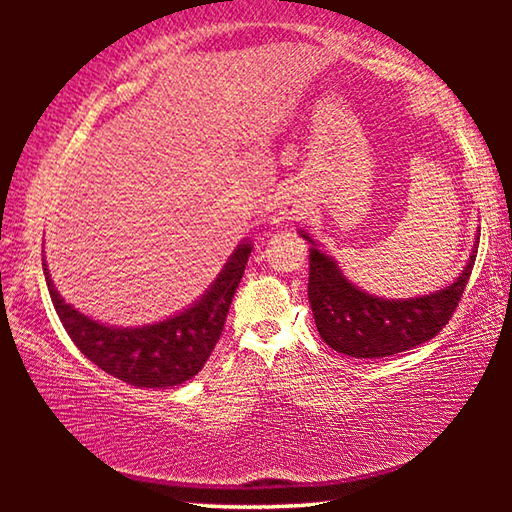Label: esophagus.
Returning <instances> with one entry per match:
<instances>
[{"label": "esophagus", "instance_id": "1", "mask_svg": "<svg viewBox=\"0 0 512 512\" xmlns=\"http://www.w3.org/2000/svg\"><path fill=\"white\" fill-rule=\"evenodd\" d=\"M305 210L307 203L302 201V198H287V201L280 205V219H293V216L305 214Z\"/></svg>", "mask_w": 512, "mask_h": 512}]
</instances>
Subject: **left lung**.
Masks as SVG:
<instances>
[{
	"label": "left lung",
	"mask_w": 512,
	"mask_h": 512,
	"mask_svg": "<svg viewBox=\"0 0 512 512\" xmlns=\"http://www.w3.org/2000/svg\"><path fill=\"white\" fill-rule=\"evenodd\" d=\"M300 237L311 244L307 296L320 339L354 359L393 357L433 339L458 307L479 246V241H474L470 259L449 287L429 296L388 300L352 284L305 230H300Z\"/></svg>",
	"instance_id": "obj_1"
}]
</instances>
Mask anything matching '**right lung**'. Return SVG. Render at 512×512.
I'll use <instances>...</instances> for the list:
<instances>
[{
    "label": "right lung",
    "instance_id": "right-lung-1",
    "mask_svg": "<svg viewBox=\"0 0 512 512\" xmlns=\"http://www.w3.org/2000/svg\"><path fill=\"white\" fill-rule=\"evenodd\" d=\"M250 241H241L223 271L192 307L167 320L142 327H115L81 314L60 298L49 268L45 280L56 314L69 339L94 366L137 388H169L185 384L201 372L219 343L228 309L246 271Z\"/></svg>",
    "mask_w": 512,
    "mask_h": 512
}]
</instances>
